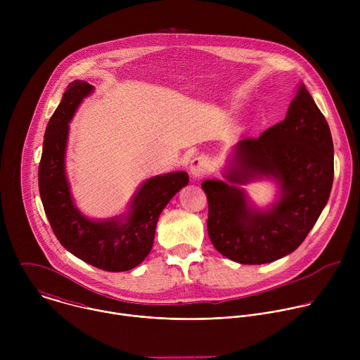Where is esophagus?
<instances>
[{
    "label": "esophagus",
    "mask_w": 360,
    "mask_h": 360,
    "mask_svg": "<svg viewBox=\"0 0 360 360\" xmlns=\"http://www.w3.org/2000/svg\"><path fill=\"white\" fill-rule=\"evenodd\" d=\"M210 169V160L207 157H195L189 164V171L193 176V179H202L208 174Z\"/></svg>",
    "instance_id": "esophagus-1"
}]
</instances>
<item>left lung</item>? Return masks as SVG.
Listing matches in <instances>:
<instances>
[{
    "instance_id": "8db88e82",
    "label": "left lung",
    "mask_w": 360,
    "mask_h": 360,
    "mask_svg": "<svg viewBox=\"0 0 360 360\" xmlns=\"http://www.w3.org/2000/svg\"><path fill=\"white\" fill-rule=\"evenodd\" d=\"M221 179H207L208 235L215 249L243 265L269 264L293 252L311 232L333 184L329 125L303 84L282 122L259 138L236 143ZM268 177L280 186L268 210L250 203L240 188Z\"/></svg>"
}]
</instances>
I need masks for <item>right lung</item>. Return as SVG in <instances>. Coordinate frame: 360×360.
<instances>
[{"instance_id":"right-lung-1","label":"right lung","mask_w":360,"mask_h":360,"mask_svg":"<svg viewBox=\"0 0 360 360\" xmlns=\"http://www.w3.org/2000/svg\"><path fill=\"white\" fill-rule=\"evenodd\" d=\"M94 86L71 82L51 117L38 168V186L45 215L60 243L81 261L108 272L138 266L152 249L157 222L172 196L188 185L184 171L146 179L134 195L129 211L105 221L89 219L79 212L65 175L68 122Z\"/></svg>"}]
</instances>
